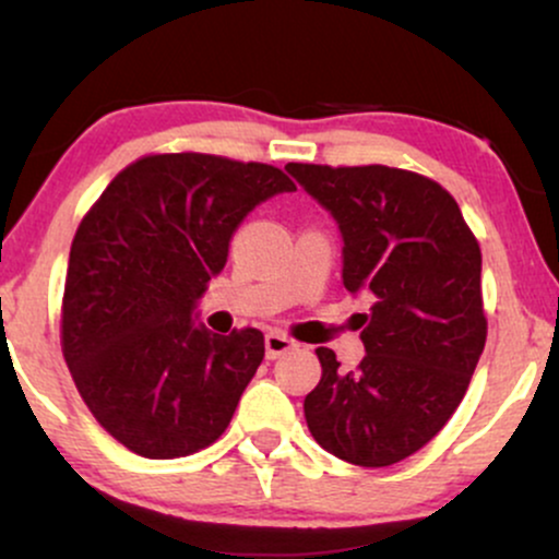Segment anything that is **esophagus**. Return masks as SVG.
<instances>
[{
	"instance_id": "obj_1",
	"label": "esophagus",
	"mask_w": 559,
	"mask_h": 559,
	"mask_svg": "<svg viewBox=\"0 0 559 559\" xmlns=\"http://www.w3.org/2000/svg\"><path fill=\"white\" fill-rule=\"evenodd\" d=\"M294 346H297V344H294L288 336H284V333L271 331L265 336V357H267V360H275V357L286 355V352L294 349Z\"/></svg>"
}]
</instances>
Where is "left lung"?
<instances>
[{
	"instance_id": "1",
	"label": "left lung",
	"mask_w": 559,
	"mask_h": 559,
	"mask_svg": "<svg viewBox=\"0 0 559 559\" xmlns=\"http://www.w3.org/2000/svg\"><path fill=\"white\" fill-rule=\"evenodd\" d=\"M342 230V281L370 299L365 357L344 373L316 349L305 396L312 439L352 465L386 467L426 447L463 402L486 344L480 247L447 189L418 173L288 163Z\"/></svg>"
}]
</instances>
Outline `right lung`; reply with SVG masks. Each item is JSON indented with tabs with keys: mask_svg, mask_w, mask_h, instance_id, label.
<instances>
[{
	"mask_svg": "<svg viewBox=\"0 0 559 559\" xmlns=\"http://www.w3.org/2000/svg\"><path fill=\"white\" fill-rule=\"evenodd\" d=\"M297 186L228 157L150 155L112 178L75 230L62 355L107 433L150 460L210 447L265 357L258 329L197 323L241 221Z\"/></svg>",
	"mask_w": 559,
	"mask_h": 559,
	"instance_id": "right-lung-1",
	"label": "right lung"
}]
</instances>
